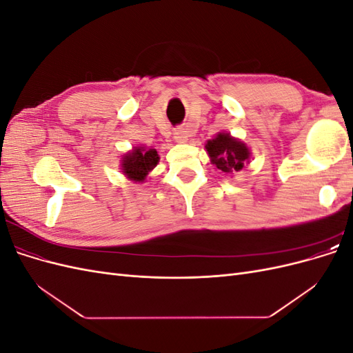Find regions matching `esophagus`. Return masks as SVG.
I'll list each match as a JSON object with an SVG mask.
<instances>
[{"label": "esophagus", "mask_w": 353, "mask_h": 353, "mask_svg": "<svg viewBox=\"0 0 353 353\" xmlns=\"http://www.w3.org/2000/svg\"><path fill=\"white\" fill-rule=\"evenodd\" d=\"M174 138L178 143H185L188 140V131L184 130V128H178L174 132Z\"/></svg>", "instance_id": "1"}]
</instances>
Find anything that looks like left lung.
Listing matches in <instances>:
<instances>
[{"label": "left lung", "instance_id": "obj_1", "mask_svg": "<svg viewBox=\"0 0 353 353\" xmlns=\"http://www.w3.org/2000/svg\"><path fill=\"white\" fill-rule=\"evenodd\" d=\"M206 150L210 162L225 175L239 172L250 160L249 148L230 134H218L216 138L208 141Z\"/></svg>", "mask_w": 353, "mask_h": 353}]
</instances>
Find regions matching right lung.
<instances>
[{
    "mask_svg": "<svg viewBox=\"0 0 353 353\" xmlns=\"http://www.w3.org/2000/svg\"><path fill=\"white\" fill-rule=\"evenodd\" d=\"M159 154L154 148H134V152L126 154L122 160L123 174L132 181H144L147 174L157 165Z\"/></svg>",
    "mask_w": 353,
    "mask_h": 353,
    "instance_id": "obj_1",
    "label": "right lung"
}]
</instances>
